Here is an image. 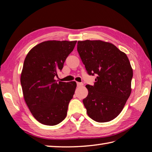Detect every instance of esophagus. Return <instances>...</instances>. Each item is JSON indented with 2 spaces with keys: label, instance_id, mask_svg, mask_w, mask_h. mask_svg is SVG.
<instances>
[{
  "label": "esophagus",
  "instance_id": "1",
  "mask_svg": "<svg viewBox=\"0 0 152 152\" xmlns=\"http://www.w3.org/2000/svg\"><path fill=\"white\" fill-rule=\"evenodd\" d=\"M83 86V83H77V86Z\"/></svg>",
  "mask_w": 152,
  "mask_h": 152
}]
</instances>
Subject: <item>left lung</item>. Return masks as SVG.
I'll return each instance as SVG.
<instances>
[{
    "label": "left lung",
    "mask_w": 152,
    "mask_h": 152,
    "mask_svg": "<svg viewBox=\"0 0 152 152\" xmlns=\"http://www.w3.org/2000/svg\"><path fill=\"white\" fill-rule=\"evenodd\" d=\"M77 50L89 75L97 74L83 102L91 119L114 120L123 110L131 93L132 69L127 55L112 43L100 40L78 41Z\"/></svg>",
    "instance_id": "obj_1"
}]
</instances>
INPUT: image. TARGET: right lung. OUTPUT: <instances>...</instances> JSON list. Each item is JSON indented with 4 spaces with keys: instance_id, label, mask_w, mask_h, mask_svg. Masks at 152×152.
<instances>
[{
    "instance_id": "right-lung-1",
    "label": "right lung",
    "mask_w": 152,
    "mask_h": 152,
    "mask_svg": "<svg viewBox=\"0 0 152 152\" xmlns=\"http://www.w3.org/2000/svg\"><path fill=\"white\" fill-rule=\"evenodd\" d=\"M76 42H42L34 47L24 60L20 78L24 100L33 116L42 124L54 126L66 117L76 83H57L54 78Z\"/></svg>"
}]
</instances>
